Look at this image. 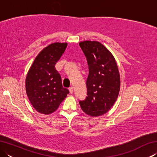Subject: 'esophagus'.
<instances>
[{
  "mask_svg": "<svg viewBox=\"0 0 157 157\" xmlns=\"http://www.w3.org/2000/svg\"><path fill=\"white\" fill-rule=\"evenodd\" d=\"M69 91H70V94H72L73 93V86H71V87H69Z\"/></svg>",
  "mask_w": 157,
  "mask_h": 157,
  "instance_id": "obj_1",
  "label": "esophagus"
}]
</instances>
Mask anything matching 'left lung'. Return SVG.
<instances>
[{
	"instance_id": "8db88e82",
	"label": "left lung",
	"mask_w": 157,
	"mask_h": 157,
	"mask_svg": "<svg viewBox=\"0 0 157 157\" xmlns=\"http://www.w3.org/2000/svg\"><path fill=\"white\" fill-rule=\"evenodd\" d=\"M79 45L89 65L87 96L79 103L87 115L102 116L113 105L120 91L118 66L112 54L100 42L84 41Z\"/></svg>"
}]
</instances>
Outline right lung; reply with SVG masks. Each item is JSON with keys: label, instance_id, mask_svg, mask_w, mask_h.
Wrapping results in <instances>:
<instances>
[{"label": "right lung", "instance_id": "obj_1", "mask_svg": "<svg viewBox=\"0 0 157 157\" xmlns=\"http://www.w3.org/2000/svg\"><path fill=\"white\" fill-rule=\"evenodd\" d=\"M67 47L66 43L50 44L34 59L25 79V89L32 105L44 114L57 109L69 91L63 88L55 65Z\"/></svg>", "mask_w": 157, "mask_h": 157}]
</instances>
